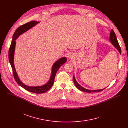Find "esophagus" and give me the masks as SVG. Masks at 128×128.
<instances>
[{
    "instance_id": "1",
    "label": "esophagus",
    "mask_w": 128,
    "mask_h": 128,
    "mask_svg": "<svg viewBox=\"0 0 128 128\" xmlns=\"http://www.w3.org/2000/svg\"><path fill=\"white\" fill-rule=\"evenodd\" d=\"M69 56H68V57H69Z\"/></svg>"
}]
</instances>
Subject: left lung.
Listing matches in <instances>:
<instances>
[{
	"mask_svg": "<svg viewBox=\"0 0 128 128\" xmlns=\"http://www.w3.org/2000/svg\"><path fill=\"white\" fill-rule=\"evenodd\" d=\"M110 40L112 42V44L118 50V52H120V54H121V48L120 47L118 44V42L116 37V34L114 32V31L112 29L110 31ZM74 83L76 85V88L79 89L80 90L83 91V92H86V93H93V92H101V91L103 90L104 89H105V88H104V89H101V90H87L84 88L82 87V86H80L76 82L74 76Z\"/></svg>",
	"mask_w": 128,
	"mask_h": 128,
	"instance_id": "1",
	"label": "left lung"
}]
</instances>
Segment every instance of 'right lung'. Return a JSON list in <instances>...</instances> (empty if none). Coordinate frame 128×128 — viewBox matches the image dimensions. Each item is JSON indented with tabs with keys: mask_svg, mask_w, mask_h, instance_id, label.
<instances>
[{
	"mask_svg": "<svg viewBox=\"0 0 128 128\" xmlns=\"http://www.w3.org/2000/svg\"><path fill=\"white\" fill-rule=\"evenodd\" d=\"M38 23L39 22L37 21H32L31 22H29L27 23H26L25 24H24L20 26L19 28H17V29L16 30V31L14 32L12 36V40L11 42L10 49H9V51H8V59H9V61L11 67L12 68L14 78L16 81V82L18 83V84H19L21 86H22L27 90L29 91L30 92H32L36 94H41V93H44L47 92L48 90H49L51 88V87L54 84V78H55L57 71L60 68L61 65H62L63 64H64L66 62L67 58L66 57H63L60 59L59 60H58V61H57L53 64L52 67V74L50 76V79L46 84H44L42 86H29L24 84L22 82H21V81L20 80L19 77L18 76V74H16L15 67L14 66V49H15V46H16L15 40L21 34L26 32L28 30L30 29V28L33 27L34 26L38 24Z\"/></svg>",
	"mask_w": 128,
	"mask_h": 128,
	"instance_id": "obj_1",
	"label": "right lung"
}]
</instances>
